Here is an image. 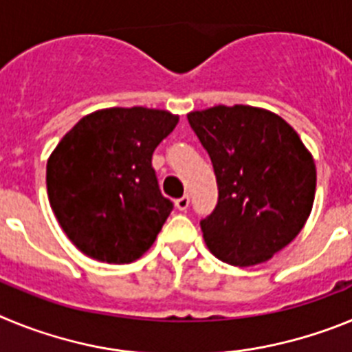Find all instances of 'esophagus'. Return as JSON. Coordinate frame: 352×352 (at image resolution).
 <instances>
[{
	"label": "esophagus",
	"mask_w": 352,
	"mask_h": 352,
	"mask_svg": "<svg viewBox=\"0 0 352 352\" xmlns=\"http://www.w3.org/2000/svg\"><path fill=\"white\" fill-rule=\"evenodd\" d=\"M188 204H190V197H188V194L182 195L179 199H176V208H178L179 211H185L186 208H188Z\"/></svg>",
	"instance_id": "34e87169"
}]
</instances>
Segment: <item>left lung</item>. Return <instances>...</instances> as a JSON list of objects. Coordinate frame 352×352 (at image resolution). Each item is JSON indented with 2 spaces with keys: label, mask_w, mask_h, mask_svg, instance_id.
I'll use <instances>...</instances> for the list:
<instances>
[{
  "label": "left lung",
  "mask_w": 352,
  "mask_h": 352,
  "mask_svg": "<svg viewBox=\"0 0 352 352\" xmlns=\"http://www.w3.org/2000/svg\"><path fill=\"white\" fill-rule=\"evenodd\" d=\"M213 164L219 201L201 220L204 241L232 266L266 263L300 234L312 211L316 164L280 116L250 105L188 114Z\"/></svg>",
  "instance_id": "8db88e82"
}]
</instances>
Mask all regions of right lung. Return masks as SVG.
<instances>
[{"mask_svg":"<svg viewBox=\"0 0 352 352\" xmlns=\"http://www.w3.org/2000/svg\"><path fill=\"white\" fill-rule=\"evenodd\" d=\"M178 116L146 107L102 109L84 116L47 162L49 203L82 254L129 264L144 254L174 204L151 166Z\"/></svg>","mask_w":352,"mask_h":352,"instance_id":"add662e5","label":"right lung"}]
</instances>
